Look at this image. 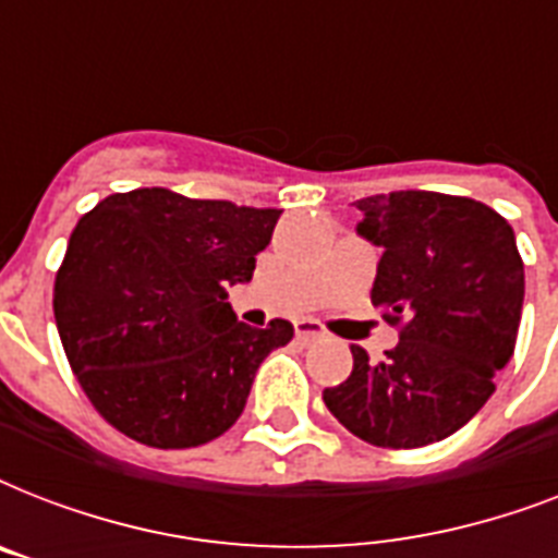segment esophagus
<instances>
[{"mask_svg":"<svg viewBox=\"0 0 558 558\" xmlns=\"http://www.w3.org/2000/svg\"><path fill=\"white\" fill-rule=\"evenodd\" d=\"M295 336L301 341H315V339H324L327 332H324L322 324L313 322V318H301V322H295Z\"/></svg>","mask_w":558,"mask_h":558,"instance_id":"34e87169","label":"esophagus"}]
</instances>
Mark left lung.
<instances>
[{"label":"left lung","instance_id":"left-lung-1","mask_svg":"<svg viewBox=\"0 0 558 558\" xmlns=\"http://www.w3.org/2000/svg\"><path fill=\"white\" fill-rule=\"evenodd\" d=\"M356 208L359 234L381 248L371 301L399 344L379 362L350 344L353 373L324 390V405L365 442L420 449L493 397L515 353L524 263L510 222L469 196L393 191Z\"/></svg>","mask_w":558,"mask_h":558}]
</instances>
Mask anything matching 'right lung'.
I'll return each instance as SVG.
<instances>
[{"instance_id": "add662e5", "label": "right lung", "mask_w": 558, "mask_h": 558, "mask_svg": "<svg viewBox=\"0 0 558 558\" xmlns=\"http://www.w3.org/2000/svg\"><path fill=\"white\" fill-rule=\"evenodd\" d=\"M278 208L112 193L74 226L54 278L65 359L104 420L153 449L217 440L243 414L254 373L292 341L283 318L236 322L228 287L252 280Z\"/></svg>"}]
</instances>
